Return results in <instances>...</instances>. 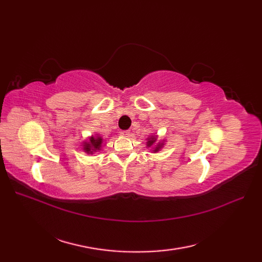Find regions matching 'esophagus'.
Here are the masks:
<instances>
[{
	"label": "esophagus",
	"instance_id": "34e87169",
	"mask_svg": "<svg viewBox=\"0 0 262 262\" xmlns=\"http://www.w3.org/2000/svg\"><path fill=\"white\" fill-rule=\"evenodd\" d=\"M120 134H121V137H125V138H126V137L130 136L131 132H130L129 130H125V131H121Z\"/></svg>",
	"mask_w": 262,
	"mask_h": 262
}]
</instances>
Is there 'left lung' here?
<instances>
[{
	"instance_id": "1",
	"label": "left lung",
	"mask_w": 262,
	"mask_h": 262,
	"mask_svg": "<svg viewBox=\"0 0 262 262\" xmlns=\"http://www.w3.org/2000/svg\"><path fill=\"white\" fill-rule=\"evenodd\" d=\"M156 141H157V137H156V136H153V137H149V138H147V142H146V145H147V147H152V146H154V149H153V152H154V153L158 152V150H160V149L164 146V143H163V142H158V144H157V145L155 146V144H156Z\"/></svg>"
}]
</instances>
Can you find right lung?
Instances as JSON below:
<instances>
[{
    "label": "right lung",
    "mask_w": 262,
    "mask_h": 262,
    "mask_svg": "<svg viewBox=\"0 0 262 262\" xmlns=\"http://www.w3.org/2000/svg\"><path fill=\"white\" fill-rule=\"evenodd\" d=\"M102 139L100 137H91L89 141H85L83 143V149L87 154H94L99 152L101 148Z\"/></svg>",
    "instance_id": "right-lung-1"
}]
</instances>
